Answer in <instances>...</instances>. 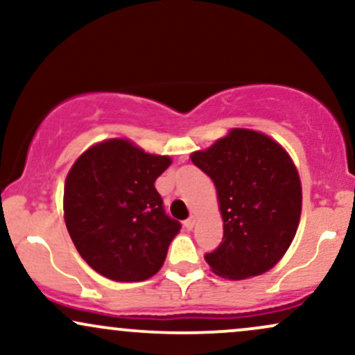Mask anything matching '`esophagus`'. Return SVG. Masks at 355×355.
<instances>
[{"mask_svg": "<svg viewBox=\"0 0 355 355\" xmlns=\"http://www.w3.org/2000/svg\"><path fill=\"white\" fill-rule=\"evenodd\" d=\"M193 225H195V217H193V215H191V217H189V218L185 220V222H183V227H185L187 230L193 229Z\"/></svg>", "mask_w": 355, "mask_h": 355, "instance_id": "obj_1", "label": "esophagus"}]
</instances>
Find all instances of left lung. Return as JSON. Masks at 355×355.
Wrapping results in <instances>:
<instances>
[{"label": "left lung", "mask_w": 355, "mask_h": 355, "mask_svg": "<svg viewBox=\"0 0 355 355\" xmlns=\"http://www.w3.org/2000/svg\"><path fill=\"white\" fill-rule=\"evenodd\" d=\"M190 158L214 180L223 218L222 243L205 254L211 270L234 280L270 270L291 247L302 210L288 153L263 133L234 128Z\"/></svg>", "instance_id": "8db88e82"}]
</instances>
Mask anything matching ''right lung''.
<instances>
[{
	"label": "right lung",
	"instance_id": "add662e5",
	"mask_svg": "<svg viewBox=\"0 0 355 355\" xmlns=\"http://www.w3.org/2000/svg\"><path fill=\"white\" fill-rule=\"evenodd\" d=\"M172 160L113 138L88 148L64 182V223L93 270L116 282L157 274L180 222L165 214L155 180Z\"/></svg>",
	"mask_w": 355,
	"mask_h": 355
}]
</instances>
